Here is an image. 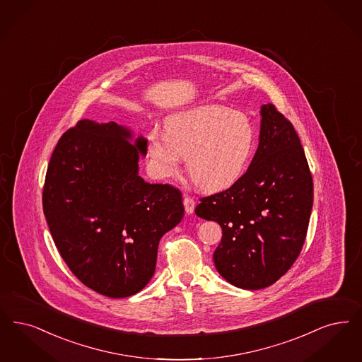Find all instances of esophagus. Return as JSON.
I'll list each match as a JSON object with an SVG mask.
<instances>
[{
	"mask_svg": "<svg viewBox=\"0 0 362 362\" xmlns=\"http://www.w3.org/2000/svg\"><path fill=\"white\" fill-rule=\"evenodd\" d=\"M183 204H185V209H186V213H187V214H191V213L194 211V209H195V201H194L192 197L186 195V197L183 198Z\"/></svg>",
	"mask_w": 362,
	"mask_h": 362,
	"instance_id": "esophagus-1",
	"label": "esophagus"
}]
</instances>
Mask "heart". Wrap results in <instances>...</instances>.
Returning a JSON list of instances; mask_svg holds the SVG:
<instances>
[{"label":"heart","instance_id":"1","mask_svg":"<svg viewBox=\"0 0 362 362\" xmlns=\"http://www.w3.org/2000/svg\"><path fill=\"white\" fill-rule=\"evenodd\" d=\"M255 149L247 117L222 106H206L168 119L167 133L148 134L151 173L159 179L179 174L187 159L192 182L204 191L233 186L245 174Z\"/></svg>","mask_w":362,"mask_h":362}]
</instances>
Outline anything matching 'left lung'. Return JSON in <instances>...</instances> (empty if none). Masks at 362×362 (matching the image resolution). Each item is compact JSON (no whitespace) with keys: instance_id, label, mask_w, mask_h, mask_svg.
Listing matches in <instances>:
<instances>
[{"instance_id":"left-lung-1","label":"left lung","mask_w":362,"mask_h":362,"mask_svg":"<svg viewBox=\"0 0 362 362\" xmlns=\"http://www.w3.org/2000/svg\"><path fill=\"white\" fill-rule=\"evenodd\" d=\"M261 116L260 143L245 174L195 209L222 228L213 256L219 275L244 289L269 287L287 274L302 252L314 198L293 125L274 103Z\"/></svg>"}]
</instances>
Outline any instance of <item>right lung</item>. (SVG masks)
<instances>
[{"instance_id":"right-lung-1","label":"right lung","mask_w":362,"mask_h":362,"mask_svg":"<svg viewBox=\"0 0 362 362\" xmlns=\"http://www.w3.org/2000/svg\"><path fill=\"white\" fill-rule=\"evenodd\" d=\"M129 130L81 119L59 139L48 163L43 210L62 259L86 287L109 298L144 288L164 233L183 218L182 192L139 176Z\"/></svg>"}]
</instances>
